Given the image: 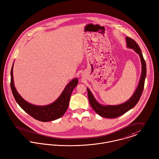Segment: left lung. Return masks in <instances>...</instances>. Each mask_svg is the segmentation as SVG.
<instances>
[{
	"mask_svg": "<svg viewBox=\"0 0 159 159\" xmlns=\"http://www.w3.org/2000/svg\"><path fill=\"white\" fill-rule=\"evenodd\" d=\"M127 48L134 49L140 57L141 63V75L139 85L132 97L125 102L116 106H103L100 104L94 98V96L87 88L88 100L91 107L99 115L107 118H115L128 111L138 103L139 101L144 85V81L146 75V65L145 60L141 53V49L138 44L132 38L126 37Z\"/></svg>",
	"mask_w": 159,
	"mask_h": 159,
	"instance_id": "8db88e82",
	"label": "left lung"
}]
</instances>
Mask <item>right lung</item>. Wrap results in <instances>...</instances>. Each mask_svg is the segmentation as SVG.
I'll return each mask as SVG.
<instances>
[{
	"label": "right lung",
	"mask_w": 159,
	"mask_h": 159,
	"mask_svg": "<svg viewBox=\"0 0 159 159\" xmlns=\"http://www.w3.org/2000/svg\"><path fill=\"white\" fill-rule=\"evenodd\" d=\"M13 65L11 70V89L13 96L20 106L32 117L42 122H48L57 120L66 112L69 106L71 93L78 84V79H74L66 86L60 96L53 103L48 106H39L31 104L25 101L18 93L14 85Z\"/></svg>",
	"instance_id": "obj_1"
}]
</instances>
